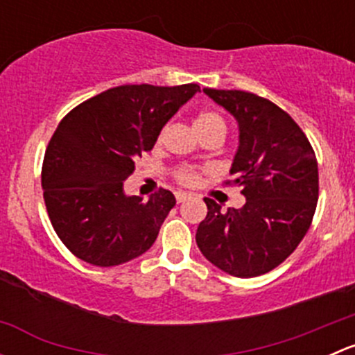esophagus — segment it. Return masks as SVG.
<instances>
[{
	"mask_svg": "<svg viewBox=\"0 0 355 355\" xmlns=\"http://www.w3.org/2000/svg\"><path fill=\"white\" fill-rule=\"evenodd\" d=\"M175 198H177V202H185L187 199H191V194H187V192H175Z\"/></svg>",
	"mask_w": 355,
	"mask_h": 355,
	"instance_id": "esophagus-1",
	"label": "esophagus"
}]
</instances>
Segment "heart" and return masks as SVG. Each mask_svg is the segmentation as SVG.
Wrapping results in <instances>:
<instances>
[{
  "instance_id": "1",
  "label": "heart",
  "mask_w": 355,
  "mask_h": 355,
  "mask_svg": "<svg viewBox=\"0 0 355 355\" xmlns=\"http://www.w3.org/2000/svg\"><path fill=\"white\" fill-rule=\"evenodd\" d=\"M196 130L199 132V135L211 134V132H223L227 134V123H225L223 116H220L214 111H200L194 120ZM173 177L178 184L185 185V187H192L199 182V170H196L194 166H178L175 168Z\"/></svg>"
}]
</instances>
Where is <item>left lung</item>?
I'll list each match as a JSON object with an SVG mask.
<instances>
[{"mask_svg":"<svg viewBox=\"0 0 355 355\" xmlns=\"http://www.w3.org/2000/svg\"><path fill=\"white\" fill-rule=\"evenodd\" d=\"M239 121L241 144L230 173L245 196L241 209L221 211L204 198L207 214L196 242L209 263L225 273L252 278L275 270L300 244L313 223L320 196L318 161L311 142L292 116L245 91L204 89Z\"/></svg>","mask_w":355,"mask_h":355,"instance_id":"left-lung-1","label":"left lung"}]
</instances>
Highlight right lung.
Returning <instances> with one entry per match:
<instances>
[{"mask_svg":"<svg viewBox=\"0 0 355 355\" xmlns=\"http://www.w3.org/2000/svg\"><path fill=\"white\" fill-rule=\"evenodd\" d=\"M200 87L182 84L118 85L87 99L56 127L41 182L46 209L60 241L94 266H118L155 244L175 196L149 200L125 196L135 159L151 151L161 128Z\"/></svg>","mask_w":355,"mask_h":355,"instance_id":"right-lung-1","label":"right lung"}]
</instances>
